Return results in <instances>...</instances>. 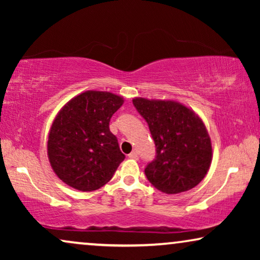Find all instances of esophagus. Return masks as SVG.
<instances>
[{
	"label": "esophagus",
	"mask_w": 260,
	"mask_h": 260,
	"mask_svg": "<svg viewBox=\"0 0 260 260\" xmlns=\"http://www.w3.org/2000/svg\"><path fill=\"white\" fill-rule=\"evenodd\" d=\"M127 156H129V157H130V158H133V159H138V154H137L136 151L130 152V154L127 155Z\"/></svg>",
	"instance_id": "obj_1"
}]
</instances>
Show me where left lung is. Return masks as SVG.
Instances as JSON below:
<instances>
[{"label": "left lung", "instance_id": "8db88e82", "mask_svg": "<svg viewBox=\"0 0 260 260\" xmlns=\"http://www.w3.org/2000/svg\"><path fill=\"white\" fill-rule=\"evenodd\" d=\"M133 104L155 142V158L144 169L149 182L167 194L198 186L212 162L211 138L202 120L175 102L136 98Z\"/></svg>", "mask_w": 260, "mask_h": 260}]
</instances>
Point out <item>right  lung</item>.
I'll return each mask as SVG.
<instances>
[{
  "label": "right lung",
  "instance_id": "right-lung-1",
  "mask_svg": "<svg viewBox=\"0 0 260 260\" xmlns=\"http://www.w3.org/2000/svg\"><path fill=\"white\" fill-rule=\"evenodd\" d=\"M123 98L110 92H84L63 106L48 136V158L54 173L81 191L98 189L112 179L125 158L110 119Z\"/></svg>",
  "mask_w": 260,
  "mask_h": 260
}]
</instances>
